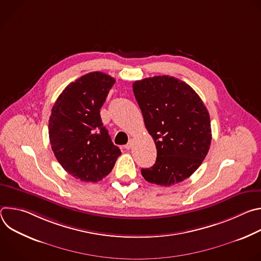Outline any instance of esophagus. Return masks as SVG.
<instances>
[{"label":"esophagus","instance_id":"obj_1","mask_svg":"<svg viewBox=\"0 0 261 261\" xmlns=\"http://www.w3.org/2000/svg\"><path fill=\"white\" fill-rule=\"evenodd\" d=\"M133 146V140H130L126 145H125V148L126 150H130V148Z\"/></svg>","mask_w":261,"mask_h":261}]
</instances>
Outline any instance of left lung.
<instances>
[{
    "instance_id": "left-lung-1",
    "label": "left lung",
    "mask_w": 261,
    "mask_h": 261,
    "mask_svg": "<svg viewBox=\"0 0 261 261\" xmlns=\"http://www.w3.org/2000/svg\"><path fill=\"white\" fill-rule=\"evenodd\" d=\"M133 92L157 148L156 163L142 168V176L166 187L182 181L201 165L210 150L206 107L189 85L173 76L137 81Z\"/></svg>"
}]
</instances>
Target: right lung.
<instances>
[{
    "label": "right lung",
    "instance_id": "obj_1",
    "mask_svg": "<svg viewBox=\"0 0 261 261\" xmlns=\"http://www.w3.org/2000/svg\"><path fill=\"white\" fill-rule=\"evenodd\" d=\"M115 83L108 74L90 72L68 85L51 109V150L62 167L83 181L101 180L122 154L100 117V108Z\"/></svg>",
    "mask_w": 261,
    "mask_h": 261
}]
</instances>
